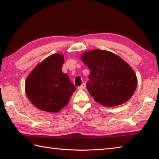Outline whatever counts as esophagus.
<instances>
[{
    "label": "esophagus",
    "mask_w": 159,
    "mask_h": 159,
    "mask_svg": "<svg viewBox=\"0 0 159 159\" xmlns=\"http://www.w3.org/2000/svg\"><path fill=\"white\" fill-rule=\"evenodd\" d=\"M85 87H86V84L85 83H83L81 86H80V87H78V89H85Z\"/></svg>",
    "instance_id": "34e87169"
}]
</instances>
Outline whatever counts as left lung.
Here are the masks:
<instances>
[{
    "mask_svg": "<svg viewBox=\"0 0 159 159\" xmlns=\"http://www.w3.org/2000/svg\"><path fill=\"white\" fill-rule=\"evenodd\" d=\"M82 61L89 68L87 89L96 102L105 107H115L131 98L137 87V77L119 56L93 49L84 52Z\"/></svg>",
    "mask_w": 159,
    "mask_h": 159,
    "instance_id": "8db88e82",
    "label": "left lung"
}]
</instances>
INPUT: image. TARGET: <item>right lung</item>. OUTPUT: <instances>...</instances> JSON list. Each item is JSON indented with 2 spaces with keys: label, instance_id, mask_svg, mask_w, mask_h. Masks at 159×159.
Returning a JSON list of instances; mask_svg holds the SVG:
<instances>
[{
  "label": "right lung",
  "instance_id": "right-lung-1",
  "mask_svg": "<svg viewBox=\"0 0 159 159\" xmlns=\"http://www.w3.org/2000/svg\"><path fill=\"white\" fill-rule=\"evenodd\" d=\"M63 55L49 56L30 72L25 83L26 96L39 110L58 112L68 104L76 87L61 68Z\"/></svg>",
  "mask_w": 159,
  "mask_h": 159
}]
</instances>
